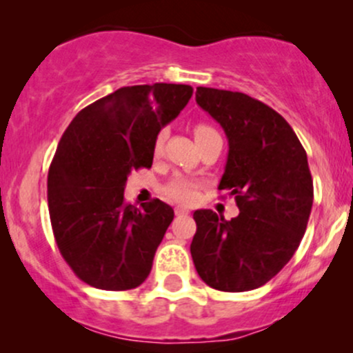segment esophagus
I'll return each mask as SVG.
<instances>
[{
    "instance_id": "1",
    "label": "esophagus",
    "mask_w": 353,
    "mask_h": 353,
    "mask_svg": "<svg viewBox=\"0 0 353 353\" xmlns=\"http://www.w3.org/2000/svg\"><path fill=\"white\" fill-rule=\"evenodd\" d=\"M174 212H176V216H185V214H189V209L177 205V208L174 209Z\"/></svg>"
}]
</instances>
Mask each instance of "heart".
<instances>
[{
	"instance_id": "heart-1",
	"label": "heart",
	"mask_w": 353,
	"mask_h": 353,
	"mask_svg": "<svg viewBox=\"0 0 353 353\" xmlns=\"http://www.w3.org/2000/svg\"><path fill=\"white\" fill-rule=\"evenodd\" d=\"M214 129L210 128L208 124H197L196 128H194V136H196V141L197 139H202V137L205 136H210L214 134ZM164 141H165V132H159V134L156 136V141H154V152L159 154L163 151L164 148ZM197 188H199V184H197L196 181L189 179V177H174V179L169 182L168 188H165V194H168L169 197L177 202H190L196 197V192H197Z\"/></svg>"
}]
</instances>
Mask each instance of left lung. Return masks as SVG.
<instances>
[{
	"label": "left lung",
	"instance_id": "1",
	"mask_svg": "<svg viewBox=\"0 0 353 353\" xmlns=\"http://www.w3.org/2000/svg\"><path fill=\"white\" fill-rule=\"evenodd\" d=\"M196 103L228 136L219 189L236 197L241 212L225 221L196 210L190 255L212 289L254 290L281 272L305 234L314 202L305 149L279 112L244 92L197 88Z\"/></svg>",
	"mask_w": 353,
	"mask_h": 353
}]
</instances>
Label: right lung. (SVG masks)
<instances>
[{
  "mask_svg": "<svg viewBox=\"0 0 353 353\" xmlns=\"http://www.w3.org/2000/svg\"><path fill=\"white\" fill-rule=\"evenodd\" d=\"M194 89L156 83L121 88L76 114L61 137L48 205L56 244L83 282L101 290L141 285L174 219L165 202L125 204L129 174L151 168L154 141Z\"/></svg>",
  "mask_w": 353,
  "mask_h": 353,
  "instance_id": "add662e5",
  "label": "right lung"
}]
</instances>
